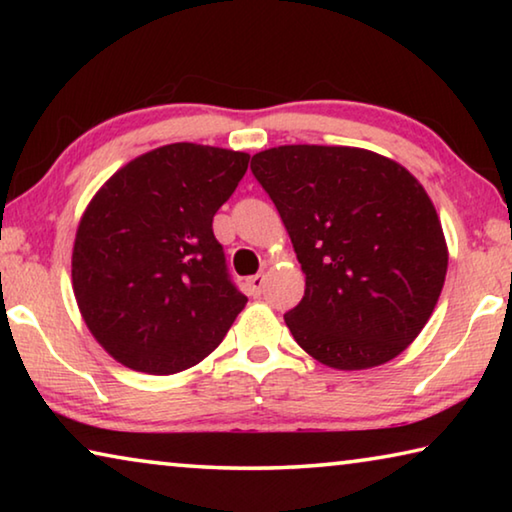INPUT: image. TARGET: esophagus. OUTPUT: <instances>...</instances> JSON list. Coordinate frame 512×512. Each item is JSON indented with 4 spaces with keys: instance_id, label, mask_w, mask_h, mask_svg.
<instances>
[{
    "instance_id": "34e87169",
    "label": "esophagus",
    "mask_w": 512,
    "mask_h": 512,
    "mask_svg": "<svg viewBox=\"0 0 512 512\" xmlns=\"http://www.w3.org/2000/svg\"><path fill=\"white\" fill-rule=\"evenodd\" d=\"M264 282H266V277H264L262 273H257V275H253V277H248L246 287H248V293H250V296H253V298L262 296V291H264Z\"/></svg>"
}]
</instances>
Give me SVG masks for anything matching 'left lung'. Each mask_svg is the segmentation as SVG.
Segmentation results:
<instances>
[{"mask_svg": "<svg viewBox=\"0 0 512 512\" xmlns=\"http://www.w3.org/2000/svg\"><path fill=\"white\" fill-rule=\"evenodd\" d=\"M307 275L284 316L309 357L366 370L402 354L433 314L447 241L409 169L357 146L287 144L253 155Z\"/></svg>", "mask_w": 512, "mask_h": 512, "instance_id": "left-lung-1", "label": "left lung"}]
</instances>
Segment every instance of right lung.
Returning <instances> with one entry per match:
<instances>
[{"mask_svg":"<svg viewBox=\"0 0 512 512\" xmlns=\"http://www.w3.org/2000/svg\"><path fill=\"white\" fill-rule=\"evenodd\" d=\"M248 160L219 146H160L112 173L85 207L72 250L76 305L121 366L146 375L192 368L246 307L212 219Z\"/></svg>","mask_w":512,"mask_h":512,"instance_id":"1","label":"right lung"}]
</instances>
